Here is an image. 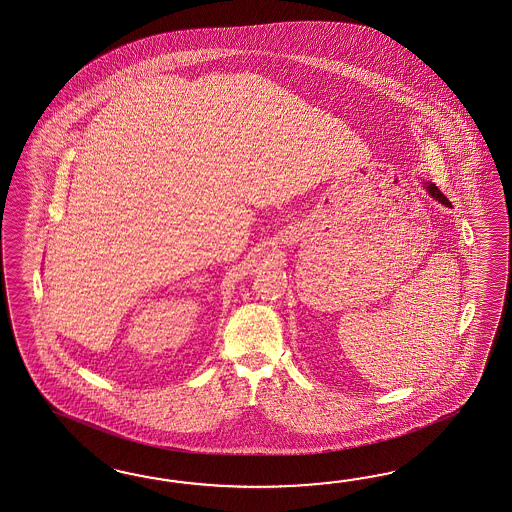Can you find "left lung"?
I'll return each instance as SVG.
<instances>
[{
  "instance_id": "8db88e82",
  "label": "left lung",
  "mask_w": 512,
  "mask_h": 512,
  "mask_svg": "<svg viewBox=\"0 0 512 512\" xmlns=\"http://www.w3.org/2000/svg\"><path fill=\"white\" fill-rule=\"evenodd\" d=\"M421 184H423V187L427 189V193H429L434 200H438L440 204H444L447 208H451V202L447 200L446 195H444V193H442V191H440L433 182H421Z\"/></svg>"
}]
</instances>
